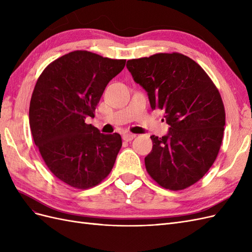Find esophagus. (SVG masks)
<instances>
[{
  "instance_id": "34e87169",
  "label": "esophagus",
  "mask_w": 252,
  "mask_h": 252,
  "mask_svg": "<svg viewBox=\"0 0 252 252\" xmlns=\"http://www.w3.org/2000/svg\"><path fill=\"white\" fill-rule=\"evenodd\" d=\"M122 138H123V140H124V141L129 142V141H132V140L135 138V134L126 132V133H123V135H122Z\"/></svg>"
}]
</instances>
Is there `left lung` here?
Here are the masks:
<instances>
[{
    "mask_svg": "<svg viewBox=\"0 0 252 252\" xmlns=\"http://www.w3.org/2000/svg\"><path fill=\"white\" fill-rule=\"evenodd\" d=\"M126 66L146 90L152 110H163L170 126L162 138L150 136L147 172L166 189L193 185L215 163L222 144L225 109L218 88L199 64L178 52L129 60Z\"/></svg>",
    "mask_w": 252,
    "mask_h": 252,
    "instance_id": "left-lung-1",
    "label": "left lung"
}]
</instances>
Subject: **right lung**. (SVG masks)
I'll return each mask as SVG.
<instances>
[{"label": "right lung", "instance_id": "1", "mask_svg": "<svg viewBox=\"0 0 252 252\" xmlns=\"http://www.w3.org/2000/svg\"><path fill=\"white\" fill-rule=\"evenodd\" d=\"M125 63L77 50L53 61L36 81L29 107L32 138L49 170L67 185L94 187L112 169L121 135L101 133L85 120L94 118L106 86Z\"/></svg>", "mask_w": 252, "mask_h": 252}]
</instances>
